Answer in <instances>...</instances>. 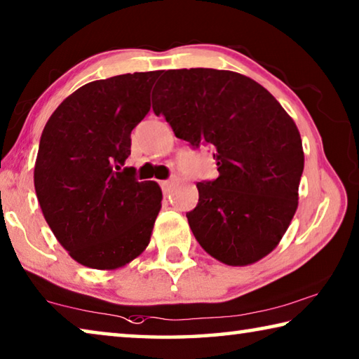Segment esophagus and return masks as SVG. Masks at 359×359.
<instances>
[{"instance_id": "34e87169", "label": "esophagus", "mask_w": 359, "mask_h": 359, "mask_svg": "<svg viewBox=\"0 0 359 359\" xmlns=\"http://www.w3.org/2000/svg\"><path fill=\"white\" fill-rule=\"evenodd\" d=\"M159 184H161V189H163V191H164V193H168V191L170 190V187L174 185V180H163V182H159Z\"/></svg>"}]
</instances>
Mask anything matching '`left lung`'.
<instances>
[{"label":"left lung","instance_id":"left-lung-1","mask_svg":"<svg viewBox=\"0 0 359 359\" xmlns=\"http://www.w3.org/2000/svg\"><path fill=\"white\" fill-rule=\"evenodd\" d=\"M153 111L175 137L210 144L219 177L203 184L187 214L200 246L230 266L269 255L291 225L304 172L302 139L294 119L257 81L214 68L168 70Z\"/></svg>","mask_w":359,"mask_h":359}]
</instances>
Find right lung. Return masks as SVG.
<instances>
[{"mask_svg":"<svg viewBox=\"0 0 359 359\" xmlns=\"http://www.w3.org/2000/svg\"><path fill=\"white\" fill-rule=\"evenodd\" d=\"M159 72L88 83L48 119L35 163V191L57 241L78 264L116 270L145 251L161 209L156 182H137L130 133L150 111Z\"/></svg>","mask_w":359,"mask_h":359,"instance_id":"obj_1","label":"right lung"}]
</instances>
